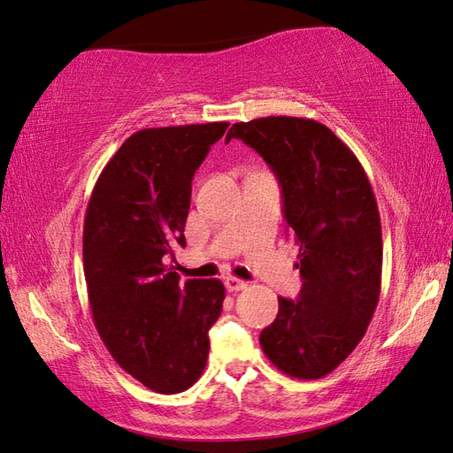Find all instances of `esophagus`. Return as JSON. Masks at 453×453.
I'll return each instance as SVG.
<instances>
[{
  "mask_svg": "<svg viewBox=\"0 0 453 453\" xmlns=\"http://www.w3.org/2000/svg\"><path fill=\"white\" fill-rule=\"evenodd\" d=\"M224 285H226V288H227L229 292H237V290L247 288V282L242 280V279H235V277H227Z\"/></svg>",
  "mask_w": 453,
  "mask_h": 453,
  "instance_id": "1",
  "label": "esophagus"
}]
</instances>
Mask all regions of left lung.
Here are the masks:
<instances>
[{
	"label": "left lung",
	"instance_id": "obj_1",
	"mask_svg": "<svg viewBox=\"0 0 453 453\" xmlns=\"http://www.w3.org/2000/svg\"><path fill=\"white\" fill-rule=\"evenodd\" d=\"M234 137L277 174L303 277L296 300L279 296L261 348L288 377L322 379L357 348L379 303L383 234L373 188L353 150L314 119L242 121L226 143Z\"/></svg>",
	"mask_w": 453,
	"mask_h": 453
}]
</instances>
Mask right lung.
Segmentation results:
<instances>
[{
  "label": "right lung",
  "mask_w": 453,
  "mask_h": 453,
  "mask_svg": "<svg viewBox=\"0 0 453 453\" xmlns=\"http://www.w3.org/2000/svg\"><path fill=\"white\" fill-rule=\"evenodd\" d=\"M227 121L133 133L104 166L84 218V277L96 330L111 357L155 393L200 379L221 314L218 279L180 285L192 179Z\"/></svg>",
  "instance_id": "1"
}]
</instances>
